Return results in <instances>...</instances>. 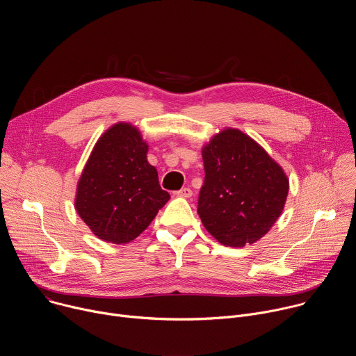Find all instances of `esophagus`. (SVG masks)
Masks as SVG:
<instances>
[{
  "instance_id": "obj_1",
  "label": "esophagus",
  "mask_w": 356,
  "mask_h": 356,
  "mask_svg": "<svg viewBox=\"0 0 356 356\" xmlns=\"http://www.w3.org/2000/svg\"><path fill=\"white\" fill-rule=\"evenodd\" d=\"M177 197H191L193 195V191H191V188H188V187H184V188H181V190H179V191H176L175 193Z\"/></svg>"
}]
</instances>
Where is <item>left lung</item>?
Instances as JSON below:
<instances>
[{"instance_id": "8db88e82", "label": "left lung", "mask_w": 356, "mask_h": 356, "mask_svg": "<svg viewBox=\"0 0 356 356\" xmlns=\"http://www.w3.org/2000/svg\"><path fill=\"white\" fill-rule=\"evenodd\" d=\"M204 183L197 213L222 245L261 239L280 217L289 193L283 169L252 138L224 129L202 147Z\"/></svg>"}]
</instances>
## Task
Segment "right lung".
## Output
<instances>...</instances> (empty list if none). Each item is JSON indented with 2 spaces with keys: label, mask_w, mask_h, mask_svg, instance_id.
<instances>
[{
  "label": "right lung",
  "mask_w": 356,
  "mask_h": 356,
  "mask_svg": "<svg viewBox=\"0 0 356 356\" xmlns=\"http://www.w3.org/2000/svg\"><path fill=\"white\" fill-rule=\"evenodd\" d=\"M147 145L129 124L101 136L77 186L76 210L99 239L127 243L142 234L166 204L156 169L147 163Z\"/></svg>",
  "instance_id": "obj_1"
}]
</instances>
